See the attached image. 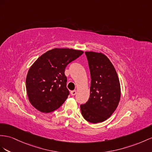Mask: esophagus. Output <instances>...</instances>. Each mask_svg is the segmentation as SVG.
<instances>
[{"label":"esophagus","mask_w":152,"mask_h":152,"mask_svg":"<svg viewBox=\"0 0 152 152\" xmlns=\"http://www.w3.org/2000/svg\"><path fill=\"white\" fill-rule=\"evenodd\" d=\"M76 91H71V94L72 95V96H75V95H76Z\"/></svg>","instance_id":"1"}]
</instances>
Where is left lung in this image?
<instances>
[{
	"label": "left lung",
	"instance_id": "8db88e82",
	"mask_svg": "<svg viewBox=\"0 0 152 152\" xmlns=\"http://www.w3.org/2000/svg\"><path fill=\"white\" fill-rule=\"evenodd\" d=\"M91 76L90 96L81 104V114L92 123H102L114 113L121 98V86L115 69L102 53L86 51Z\"/></svg>",
	"mask_w": 152,
	"mask_h": 152
}]
</instances>
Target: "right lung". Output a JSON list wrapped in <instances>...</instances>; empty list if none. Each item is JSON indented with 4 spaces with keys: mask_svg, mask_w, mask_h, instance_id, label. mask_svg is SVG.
Segmentation results:
<instances>
[{
    "mask_svg": "<svg viewBox=\"0 0 152 152\" xmlns=\"http://www.w3.org/2000/svg\"><path fill=\"white\" fill-rule=\"evenodd\" d=\"M83 53L69 48H54L34 62L27 75V94L32 105L43 113L58 109L68 98L65 69Z\"/></svg>",
    "mask_w": 152,
    "mask_h": 152,
    "instance_id": "1",
    "label": "right lung"
}]
</instances>
